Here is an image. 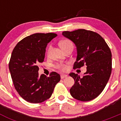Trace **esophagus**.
Returning <instances> with one entry per match:
<instances>
[{"label":"esophagus","mask_w":121,"mask_h":121,"mask_svg":"<svg viewBox=\"0 0 121 121\" xmlns=\"http://www.w3.org/2000/svg\"><path fill=\"white\" fill-rule=\"evenodd\" d=\"M67 74H62L61 75H60V78L61 79H64L65 78H67Z\"/></svg>","instance_id":"34e87169"}]
</instances>
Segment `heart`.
Instances as JSON below:
<instances>
[{
	"label": "heart",
	"instance_id": "obj_1",
	"mask_svg": "<svg viewBox=\"0 0 121 121\" xmlns=\"http://www.w3.org/2000/svg\"><path fill=\"white\" fill-rule=\"evenodd\" d=\"M60 46V47L64 50V49L67 48L68 46L71 45H73L72 43L71 42V41L68 40H62L59 43ZM50 50H51V47L49 48L48 49V53L50 52ZM57 68L58 69H59L60 70H61V71H65V70H67V65L66 64H59L57 65Z\"/></svg>",
	"mask_w": 121,
	"mask_h": 121
}]
</instances>
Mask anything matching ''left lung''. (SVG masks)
<instances>
[{"label": "left lung", "instance_id": "obj_1", "mask_svg": "<svg viewBox=\"0 0 121 121\" xmlns=\"http://www.w3.org/2000/svg\"><path fill=\"white\" fill-rule=\"evenodd\" d=\"M62 35L75 44L76 60L74 68L84 65L86 71L81 78L78 74L70 73L74 84L70 90L74 99L90 101L99 96L106 86L112 73V53L104 39L99 34L79 29L73 31H64Z\"/></svg>", "mask_w": 121, "mask_h": 121}]
</instances>
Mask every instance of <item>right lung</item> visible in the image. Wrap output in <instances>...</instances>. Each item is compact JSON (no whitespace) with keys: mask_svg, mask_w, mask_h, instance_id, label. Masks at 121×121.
<instances>
[{"mask_svg":"<svg viewBox=\"0 0 121 121\" xmlns=\"http://www.w3.org/2000/svg\"><path fill=\"white\" fill-rule=\"evenodd\" d=\"M57 35L55 33H36L25 37L14 48L9 70L14 87L19 95L28 102H42L51 97L60 80L56 72L47 77L39 75V65L44 60L48 43Z\"/></svg>","mask_w":121,"mask_h":121,"instance_id":"right-lung-1","label":"right lung"}]
</instances>
